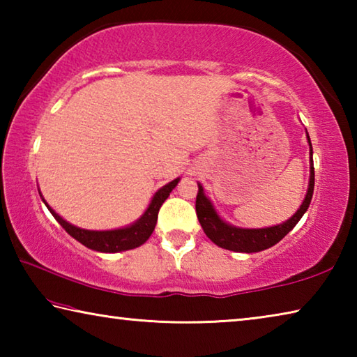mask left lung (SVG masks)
<instances>
[{"label": "left lung", "instance_id": "8db88e82", "mask_svg": "<svg viewBox=\"0 0 357 357\" xmlns=\"http://www.w3.org/2000/svg\"><path fill=\"white\" fill-rule=\"evenodd\" d=\"M309 138V135H307ZM310 143V138H309ZM310 155H312V143H310ZM310 167V184L309 190H307V195L302 202L301 208L298 209L291 219L287 222L280 223V225L269 227V228H258V229H244V228H236L228 225V223L223 222L219 215H217L215 209L213 204L204 197L203 187L198 184V193H197V202H195V209H197V217L200 220V225L203 231L206 233V236L213 241L222 249L233 250V252H244V253H252V252H261L264 249H269L274 244L279 243L287 234L291 231L296 227V223L301 220V217L310 206L312 197H313V185H315V168H313V160Z\"/></svg>", "mask_w": 357, "mask_h": 357}]
</instances>
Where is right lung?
<instances>
[{
  "instance_id": "obj_1",
  "label": "right lung",
  "mask_w": 357,
  "mask_h": 357,
  "mask_svg": "<svg viewBox=\"0 0 357 357\" xmlns=\"http://www.w3.org/2000/svg\"><path fill=\"white\" fill-rule=\"evenodd\" d=\"M179 178L172 181V183H168L167 185L162 187L160 190L155 192V195L153 198V202H151L149 208L146 209V213H144L142 219L137 220L134 225H130L128 228H121V229H112V231H89V229L77 228L74 225H70L69 222L63 220L61 217L48 206L45 202L44 203L47 204V208L50 209L53 217L58 220L59 225H61L72 238L77 239L78 243H82L84 247H88V249L105 252V253H114V252L135 249V247L146 243L148 238L154 231L157 214H159L162 203L167 200L168 195H170V192L176 187Z\"/></svg>"
}]
</instances>
